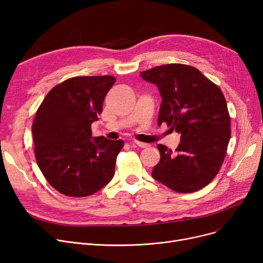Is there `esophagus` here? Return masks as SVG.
<instances>
[{
    "label": "esophagus",
    "instance_id": "34e87169",
    "mask_svg": "<svg viewBox=\"0 0 263 263\" xmlns=\"http://www.w3.org/2000/svg\"><path fill=\"white\" fill-rule=\"evenodd\" d=\"M134 144H136L139 147L141 148H146V147H149V144H146V143H143V142H139V141H134Z\"/></svg>",
    "mask_w": 263,
    "mask_h": 263
}]
</instances>
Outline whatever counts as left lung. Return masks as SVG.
Returning <instances> with one entry per match:
<instances>
[{
	"label": "left lung",
	"instance_id": "1",
	"mask_svg": "<svg viewBox=\"0 0 263 263\" xmlns=\"http://www.w3.org/2000/svg\"><path fill=\"white\" fill-rule=\"evenodd\" d=\"M141 77L156 84L162 102L158 124L180 133L176 153L159 144L161 159L153 170L157 181L175 192L192 193L208 185L224 162L230 140L225 97L198 69L183 64L157 66Z\"/></svg>",
	"mask_w": 263,
	"mask_h": 263
}]
</instances>
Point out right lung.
<instances>
[{
    "label": "right lung",
    "instance_id": "add662e5",
    "mask_svg": "<svg viewBox=\"0 0 263 263\" xmlns=\"http://www.w3.org/2000/svg\"><path fill=\"white\" fill-rule=\"evenodd\" d=\"M116 79L76 77L53 87L32 126L35 156L47 181L67 196L84 197L112 180L123 141L91 137V123Z\"/></svg>",
    "mask_w": 263,
    "mask_h": 263
}]
</instances>
